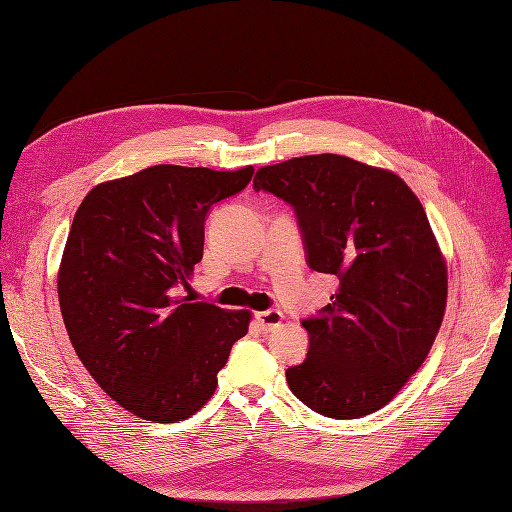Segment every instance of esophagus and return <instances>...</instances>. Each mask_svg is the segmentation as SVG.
<instances>
[{
	"label": "esophagus",
	"mask_w": 512,
	"mask_h": 512,
	"mask_svg": "<svg viewBox=\"0 0 512 512\" xmlns=\"http://www.w3.org/2000/svg\"><path fill=\"white\" fill-rule=\"evenodd\" d=\"M256 322H258V327L262 331H271L275 327H280L282 312H280V309H265V312L256 314Z\"/></svg>",
	"instance_id": "1"
}]
</instances>
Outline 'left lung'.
<instances>
[{"label":"left lung","mask_w":512,"mask_h":512,"mask_svg":"<svg viewBox=\"0 0 512 512\" xmlns=\"http://www.w3.org/2000/svg\"><path fill=\"white\" fill-rule=\"evenodd\" d=\"M256 192L297 215L309 269L337 277L290 391L329 418L380 410L427 359L446 307V265L423 205L389 170L335 153L260 168Z\"/></svg>","instance_id":"obj_1"}]
</instances>
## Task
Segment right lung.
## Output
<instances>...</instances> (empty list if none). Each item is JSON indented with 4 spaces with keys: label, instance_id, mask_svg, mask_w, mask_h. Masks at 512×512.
Returning a JSON list of instances; mask_svg holds the SVG:
<instances>
[{
    "label": "right lung",
    "instance_id": "add662e5",
    "mask_svg": "<svg viewBox=\"0 0 512 512\" xmlns=\"http://www.w3.org/2000/svg\"><path fill=\"white\" fill-rule=\"evenodd\" d=\"M254 168L175 164L96 185L76 211L59 267L70 342L121 408L173 423L203 408L250 312L179 297L203 258L209 209Z\"/></svg>",
    "mask_w": 512,
    "mask_h": 512
}]
</instances>
